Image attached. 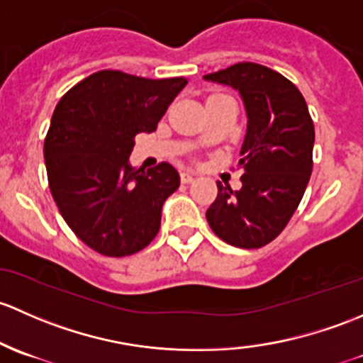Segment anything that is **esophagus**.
<instances>
[{
	"label": "esophagus",
	"instance_id": "1",
	"mask_svg": "<svg viewBox=\"0 0 363 363\" xmlns=\"http://www.w3.org/2000/svg\"><path fill=\"white\" fill-rule=\"evenodd\" d=\"M180 178L183 183H190V182H194V178H196V173H192V171H183V173L180 174Z\"/></svg>",
	"mask_w": 363,
	"mask_h": 363
}]
</instances>
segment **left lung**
Wrapping results in <instances>:
<instances>
[{"instance_id":"8db88e82","label":"left lung","mask_w":363,"mask_h":363,"mask_svg":"<svg viewBox=\"0 0 363 363\" xmlns=\"http://www.w3.org/2000/svg\"><path fill=\"white\" fill-rule=\"evenodd\" d=\"M204 80L239 91L248 117L239 160L242 186L216 182L208 223L229 245L262 248L290 222L311 177L315 125L308 104L289 78L257 62H238Z\"/></svg>"}]
</instances>
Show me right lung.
<instances>
[{"label": "right lung", "mask_w": 363, "mask_h": 363, "mask_svg": "<svg viewBox=\"0 0 363 363\" xmlns=\"http://www.w3.org/2000/svg\"><path fill=\"white\" fill-rule=\"evenodd\" d=\"M186 78L103 69L55 106L43 145L52 197L78 239L106 257L138 253L160 229L162 204L180 186L171 164H129L134 138L154 133Z\"/></svg>", "instance_id": "1"}]
</instances>
